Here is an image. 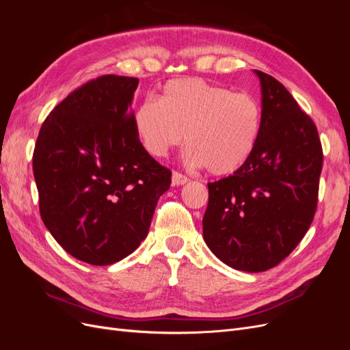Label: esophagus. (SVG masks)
Wrapping results in <instances>:
<instances>
[{
    "mask_svg": "<svg viewBox=\"0 0 350 350\" xmlns=\"http://www.w3.org/2000/svg\"><path fill=\"white\" fill-rule=\"evenodd\" d=\"M187 183H188V178H187L185 175H183L181 172L175 171V172L172 174V185H174V187L184 185V184H187Z\"/></svg>",
    "mask_w": 350,
    "mask_h": 350,
    "instance_id": "1",
    "label": "esophagus"
}]
</instances>
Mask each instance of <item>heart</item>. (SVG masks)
<instances>
[{
	"label": "heart",
	"mask_w": 350,
	"mask_h": 350,
	"mask_svg": "<svg viewBox=\"0 0 350 350\" xmlns=\"http://www.w3.org/2000/svg\"><path fill=\"white\" fill-rule=\"evenodd\" d=\"M262 109L247 92L196 77L167 81L159 99H146L133 112L144 149L156 157L181 144L188 162L213 175H230L247 163L261 133Z\"/></svg>",
	"instance_id": "1"
}]
</instances>
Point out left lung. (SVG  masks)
I'll list each match as a JSON object with an SVG mask.
<instances>
[{"label":"left lung","mask_w":350,"mask_h":350,"mask_svg":"<svg viewBox=\"0 0 350 350\" xmlns=\"http://www.w3.org/2000/svg\"><path fill=\"white\" fill-rule=\"evenodd\" d=\"M262 122L239 171L208 183L203 238L229 267L258 273L284 260L310 229L319 201L323 147L314 121L280 81L254 70Z\"/></svg>","instance_id":"obj_1"}]
</instances>
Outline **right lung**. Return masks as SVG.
I'll use <instances>...</instances> for the list:
<instances>
[{"instance_id":"add662e5","label":"right lung","mask_w":350,"mask_h":350,"mask_svg":"<svg viewBox=\"0 0 350 350\" xmlns=\"http://www.w3.org/2000/svg\"><path fill=\"white\" fill-rule=\"evenodd\" d=\"M139 79L100 76L71 92L40 126L33 152L39 211L74 258L109 266L149 234L171 171L137 137L131 102Z\"/></svg>"}]
</instances>
